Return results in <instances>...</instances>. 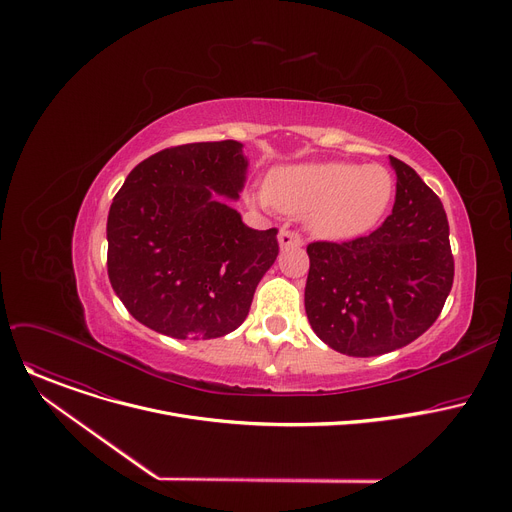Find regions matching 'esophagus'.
Segmentation results:
<instances>
[{"instance_id":"esophagus-1","label":"esophagus","mask_w":512,"mask_h":512,"mask_svg":"<svg viewBox=\"0 0 512 512\" xmlns=\"http://www.w3.org/2000/svg\"><path fill=\"white\" fill-rule=\"evenodd\" d=\"M277 243L281 249H300L304 245V239L296 231L281 229L277 235Z\"/></svg>"}]
</instances>
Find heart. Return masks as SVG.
<instances>
[{
    "label": "heart",
    "mask_w": 512,
    "mask_h": 512,
    "mask_svg": "<svg viewBox=\"0 0 512 512\" xmlns=\"http://www.w3.org/2000/svg\"><path fill=\"white\" fill-rule=\"evenodd\" d=\"M393 176L379 164H298L269 174L261 206L308 216L310 229L332 241L358 237L373 229L393 196Z\"/></svg>",
    "instance_id": "b5f03b06"
}]
</instances>
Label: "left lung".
<instances>
[{"label":"left lung","mask_w":512,"mask_h":512,"mask_svg":"<svg viewBox=\"0 0 512 512\" xmlns=\"http://www.w3.org/2000/svg\"><path fill=\"white\" fill-rule=\"evenodd\" d=\"M397 194L367 237L308 245L306 314L330 348L379 356L407 346L440 316L454 283L442 200L405 162L389 156Z\"/></svg>","instance_id":"8db88e82"}]
</instances>
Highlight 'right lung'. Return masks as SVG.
<instances>
[{"label":"right lung","mask_w":512,"mask_h":512,"mask_svg":"<svg viewBox=\"0 0 512 512\" xmlns=\"http://www.w3.org/2000/svg\"><path fill=\"white\" fill-rule=\"evenodd\" d=\"M243 143H186L137 164L107 218V273L127 312L160 334L237 330L273 265L277 229H249L229 200L247 180Z\"/></svg>","instance_id":"add662e5"}]
</instances>
